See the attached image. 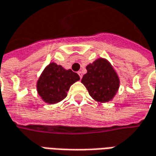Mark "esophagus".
Returning a JSON list of instances; mask_svg holds the SVG:
<instances>
[{"label":"esophagus","mask_w":156,"mask_h":156,"mask_svg":"<svg viewBox=\"0 0 156 156\" xmlns=\"http://www.w3.org/2000/svg\"><path fill=\"white\" fill-rule=\"evenodd\" d=\"M78 75H79V78H82V77H83V74H82V72H80V71H79V72H78Z\"/></svg>","instance_id":"esophagus-1"}]
</instances>
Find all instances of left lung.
I'll use <instances>...</instances> for the list:
<instances>
[{
    "label": "left lung",
    "instance_id": "8db88e82",
    "mask_svg": "<svg viewBox=\"0 0 156 156\" xmlns=\"http://www.w3.org/2000/svg\"><path fill=\"white\" fill-rule=\"evenodd\" d=\"M87 73L81 82L90 96L98 102L106 103L113 98L119 88V78L110 64L104 58H98L86 66Z\"/></svg>",
    "mask_w": 156,
    "mask_h": 156
}]
</instances>
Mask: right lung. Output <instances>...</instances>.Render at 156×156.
Instances as JSON below:
<instances>
[{"label": "right lung", "instance_id": "right-lung-1", "mask_svg": "<svg viewBox=\"0 0 156 156\" xmlns=\"http://www.w3.org/2000/svg\"><path fill=\"white\" fill-rule=\"evenodd\" d=\"M79 80V76L72 70H65L61 66L51 63L46 66L37 82V90L47 104H56L67 95L70 86Z\"/></svg>", "mask_w": 156, "mask_h": 156}]
</instances>
